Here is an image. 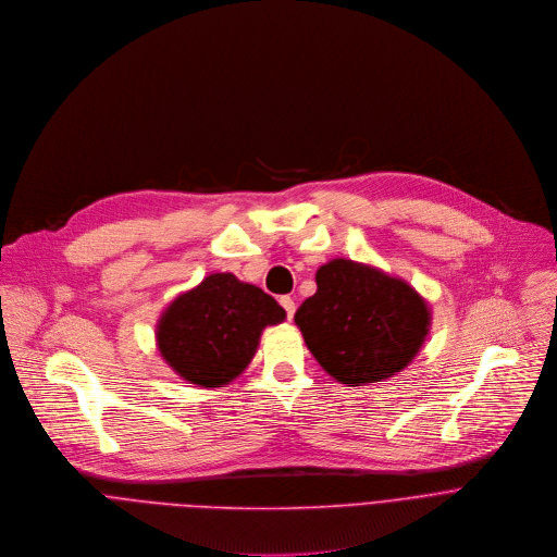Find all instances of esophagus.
I'll list each match as a JSON object with an SVG mask.
<instances>
[{"mask_svg":"<svg viewBox=\"0 0 557 557\" xmlns=\"http://www.w3.org/2000/svg\"><path fill=\"white\" fill-rule=\"evenodd\" d=\"M281 305H283V309H285V313H287V320H292V318H294V311H296L294 298H292V296H281Z\"/></svg>","mask_w":557,"mask_h":557,"instance_id":"34e87169","label":"esophagus"}]
</instances>
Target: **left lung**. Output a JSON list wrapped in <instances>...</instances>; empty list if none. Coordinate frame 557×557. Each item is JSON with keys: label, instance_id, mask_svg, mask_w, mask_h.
Returning <instances> with one entry per match:
<instances>
[{"label": "left lung", "instance_id": "1", "mask_svg": "<svg viewBox=\"0 0 557 557\" xmlns=\"http://www.w3.org/2000/svg\"><path fill=\"white\" fill-rule=\"evenodd\" d=\"M315 285L294 322L326 375L347 386H369L401 373L417 358L432 309L408 281L341 257L318 268Z\"/></svg>", "mask_w": 557, "mask_h": 557}]
</instances>
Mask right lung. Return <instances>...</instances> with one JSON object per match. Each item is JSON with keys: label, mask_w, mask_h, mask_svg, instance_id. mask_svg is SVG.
<instances>
[{"label": "right lung", "mask_w": 557, "mask_h": 557, "mask_svg": "<svg viewBox=\"0 0 557 557\" xmlns=\"http://www.w3.org/2000/svg\"><path fill=\"white\" fill-rule=\"evenodd\" d=\"M285 318V309L261 287L239 281L233 272H214L162 309L156 347L188 384L221 388L248 369L263 329Z\"/></svg>", "instance_id": "right-lung-1"}]
</instances>
